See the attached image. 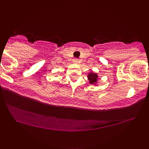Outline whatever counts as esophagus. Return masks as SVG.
Segmentation results:
<instances>
[{
    "label": "esophagus",
    "instance_id": "obj_1",
    "mask_svg": "<svg viewBox=\"0 0 149 149\" xmlns=\"http://www.w3.org/2000/svg\"><path fill=\"white\" fill-rule=\"evenodd\" d=\"M73 61H74L75 63H78V61H79V60H78V59H77V58H76V59H74V60H73Z\"/></svg>",
    "mask_w": 149,
    "mask_h": 149
}]
</instances>
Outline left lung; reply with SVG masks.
<instances>
[{"instance_id": "1", "label": "left lung", "mask_w": 149, "mask_h": 149, "mask_svg": "<svg viewBox=\"0 0 149 149\" xmlns=\"http://www.w3.org/2000/svg\"><path fill=\"white\" fill-rule=\"evenodd\" d=\"M88 78L90 84H96L97 83V79H98V75L95 73L90 72L88 76Z\"/></svg>"}]
</instances>
